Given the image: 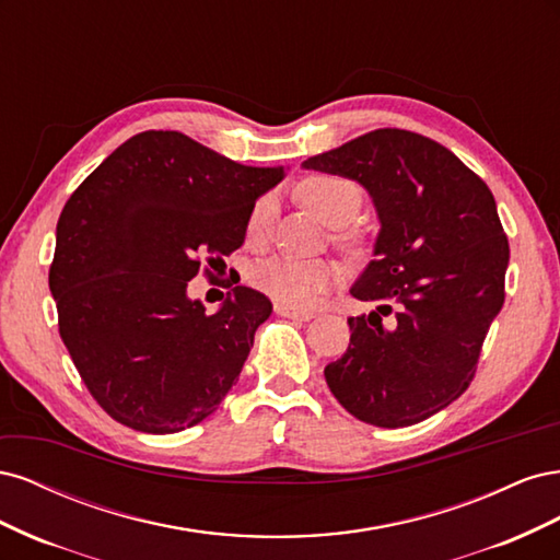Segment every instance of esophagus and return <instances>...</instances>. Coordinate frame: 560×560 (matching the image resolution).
Returning a JSON list of instances; mask_svg holds the SVG:
<instances>
[{"mask_svg": "<svg viewBox=\"0 0 560 560\" xmlns=\"http://www.w3.org/2000/svg\"><path fill=\"white\" fill-rule=\"evenodd\" d=\"M276 313L282 317H292V319H301V322H308L313 319L311 311H299V308H290V306H282V303H276Z\"/></svg>", "mask_w": 560, "mask_h": 560, "instance_id": "obj_1", "label": "esophagus"}]
</instances>
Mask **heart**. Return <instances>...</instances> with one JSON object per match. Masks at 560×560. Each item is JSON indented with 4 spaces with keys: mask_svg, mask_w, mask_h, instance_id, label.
Returning <instances> with one entry per match:
<instances>
[{
    "mask_svg": "<svg viewBox=\"0 0 560 560\" xmlns=\"http://www.w3.org/2000/svg\"><path fill=\"white\" fill-rule=\"evenodd\" d=\"M299 198L329 226H348L362 208L360 186L341 179L315 175L299 184ZM273 198H259L247 214V241L264 243L273 226ZM254 284L290 308H311L313 303L341 282V270L329 261H299L292 257H273L261 261L252 273Z\"/></svg>",
    "mask_w": 560,
    "mask_h": 560,
    "instance_id": "obj_1",
    "label": "heart"
}]
</instances>
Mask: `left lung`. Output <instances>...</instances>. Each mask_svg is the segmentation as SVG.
Masks as SVG:
<instances>
[{
    "label": "left lung",
    "instance_id": "left-lung-1",
    "mask_svg": "<svg viewBox=\"0 0 560 560\" xmlns=\"http://www.w3.org/2000/svg\"><path fill=\"white\" fill-rule=\"evenodd\" d=\"M303 167L362 184L381 219L374 259L350 290L376 311L348 317L350 346L327 364V385L369 425H416L469 387L504 303L510 243L495 198L453 151L399 128Z\"/></svg>",
    "mask_w": 560,
    "mask_h": 560
}]
</instances>
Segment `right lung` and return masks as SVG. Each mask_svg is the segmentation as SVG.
Masks as SVG:
<instances>
[{
	"label": "right lung",
	"mask_w": 560,
	"mask_h": 560,
	"mask_svg": "<svg viewBox=\"0 0 560 560\" xmlns=\"http://www.w3.org/2000/svg\"><path fill=\"white\" fill-rule=\"evenodd\" d=\"M282 177V165H243L177 130H147L65 202L48 270L60 338L121 425L194 428L238 381L273 303L235 284L208 315L186 287L202 257L214 268L245 243L252 206Z\"/></svg>",
	"instance_id": "obj_1"
}]
</instances>
